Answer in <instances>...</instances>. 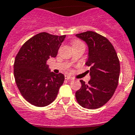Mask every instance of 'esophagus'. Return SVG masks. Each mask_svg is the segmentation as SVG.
Returning <instances> with one entry per match:
<instances>
[{
    "label": "esophagus",
    "instance_id": "obj_1",
    "mask_svg": "<svg viewBox=\"0 0 135 135\" xmlns=\"http://www.w3.org/2000/svg\"><path fill=\"white\" fill-rule=\"evenodd\" d=\"M65 79H66V80H73V78L70 77V76H69V75H65Z\"/></svg>",
    "mask_w": 135,
    "mask_h": 135
}]
</instances>
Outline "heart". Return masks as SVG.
Here are the masks:
<instances>
[{
    "instance_id": "heart-1",
    "label": "heart",
    "mask_w": 135,
    "mask_h": 135,
    "mask_svg": "<svg viewBox=\"0 0 135 135\" xmlns=\"http://www.w3.org/2000/svg\"><path fill=\"white\" fill-rule=\"evenodd\" d=\"M83 44V43L80 41H76L74 42V44H73V46H75V45H78V44Z\"/></svg>"
}]
</instances>
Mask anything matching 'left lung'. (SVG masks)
Instances as JSON below:
<instances>
[{"mask_svg": "<svg viewBox=\"0 0 135 135\" xmlns=\"http://www.w3.org/2000/svg\"><path fill=\"white\" fill-rule=\"evenodd\" d=\"M78 38L86 43L89 48L86 65L91 80L87 84L81 80L80 89L75 92L80 105L87 109L102 107L112 97L119 84L120 63L111 42L95 32L77 34Z\"/></svg>", "mask_w": 135, "mask_h": 135, "instance_id": "obj_1", "label": "left lung"}]
</instances>
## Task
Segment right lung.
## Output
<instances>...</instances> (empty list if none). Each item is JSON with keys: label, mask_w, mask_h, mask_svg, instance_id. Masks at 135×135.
Returning <instances> with one entry per match:
<instances>
[{"label": "right lung", "mask_w": 135, "mask_h": 135, "mask_svg": "<svg viewBox=\"0 0 135 135\" xmlns=\"http://www.w3.org/2000/svg\"><path fill=\"white\" fill-rule=\"evenodd\" d=\"M65 37L37 34L24 43L16 55L15 82L22 96L33 105L45 107L52 103L64 83L62 73L50 72L47 60L57 56Z\"/></svg>", "instance_id": "right-lung-1"}]
</instances>
